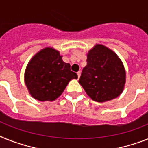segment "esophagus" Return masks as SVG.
<instances>
[{
    "instance_id": "1",
    "label": "esophagus",
    "mask_w": 148,
    "mask_h": 148,
    "mask_svg": "<svg viewBox=\"0 0 148 148\" xmlns=\"http://www.w3.org/2000/svg\"><path fill=\"white\" fill-rule=\"evenodd\" d=\"M77 75H78V78L79 79V77H80V75H81V72L79 71V72H77Z\"/></svg>"
}]
</instances>
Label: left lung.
<instances>
[{"label": "left lung", "mask_w": 148, "mask_h": 148, "mask_svg": "<svg viewBox=\"0 0 148 148\" xmlns=\"http://www.w3.org/2000/svg\"><path fill=\"white\" fill-rule=\"evenodd\" d=\"M89 97L97 102H106L122 94L125 83L123 62L112 50L96 45L87 54L79 81Z\"/></svg>", "instance_id": "8db88e82"}]
</instances>
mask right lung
I'll return each mask as SVG.
<instances>
[{
  "mask_svg": "<svg viewBox=\"0 0 148 148\" xmlns=\"http://www.w3.org/2000/svg\"><path fill=\"white\" fill-rule=\"evenodd\" d=\"M24 78L32 97L40 101H53L78 75L71 71L69 63L63 62L59 51L45 47L29 61Z\"/></svg>",
  "mask_w": 148,
  "mask_h": 148,
  "instance_id": "add662e5",
  "label": "right lung"
}]
</instances>
